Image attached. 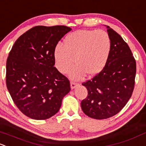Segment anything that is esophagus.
<instances>
[{"label":"esophagus","instance_id":"esophagus-1","mask_svg":"<svg viewBox=\"0 0 146 146\" xmlns=\"http://www.w3.org/2000/svg\"><path fill=\"white\" fill-rule=\"evenodd\" d=\"M78 85H79V83H77V82H70V87H71V89L76 88V87H78Z\"/></svg>","mask_w":146,"mask_h":146}]
</instances>
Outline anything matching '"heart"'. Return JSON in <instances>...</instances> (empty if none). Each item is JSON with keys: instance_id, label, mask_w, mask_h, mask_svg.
I'll list each match as a JSON object with an SVG mask.
<instances>
[{"instance_id": "1", "label": "heart", "mask_w": 146, "mask_h": 146, "mask_svg": "<svg viewBox=\"0 0 146 146\" xmlns=\"http://www.w3.org/2000/svg\"><path fill=\"white\" fill-rule=\"evenodd\" d=\"M111 40L103 30H79L70 33L64 40V45L59 43L54 50L56 68L62 74L69 71L70 78L79 80L87 73L94 76L104 69L109 58Z\"/></svg>"}]
</instances>
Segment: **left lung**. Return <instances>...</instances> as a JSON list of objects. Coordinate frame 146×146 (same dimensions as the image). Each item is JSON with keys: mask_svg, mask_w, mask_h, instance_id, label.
<instances>
[{"mask_svg": "<svg viewBox=\"0 0 146 146\" xmlns=\"http://www.w3.org/2000/svg\"><path fill=\"white\" fill-rule=\"evenodd\" d=\"M111 50L104 69L91 80L82 82L88 94L81 102L85 115L103 119L117 114L132 95L136 64L127 42L113 29L107 27Z\"/></svg>", "mask_w": 146, "mask_h": 146, "instance_id": "left-lung-1", "label": "left lung"}]
</instances>
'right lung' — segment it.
<instances>
[{"mask_svg": "<svg viewBox=\"0 0 146 146\" xmlns=\"http://www.w3.org/2000/svg\"><path fill=\"white\" fill-rule=\"evenodd\" d=\"M71 31L66 26H37L15 41L6 63V85L27 117L42 120L54 115L70 90V81L54 65V50Z\"/></svg>", "mask_w": 146, "mask_h": 146, "instance_id": "right-lung-1", "label": "right lung"}]
</instances>
